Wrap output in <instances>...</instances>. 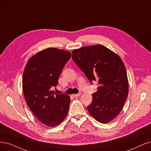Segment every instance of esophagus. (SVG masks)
<instances>
[{
    "mask_svg": "<svg viewBox=\"0 0 151 151\" xmlns=\"http://www.w3.org/2000/svg\"><path fill=\"white\" fill-rule=\"evenodd\" d=\"M81 95V93H78V94H73V96L74 97H78V96H80Z\"/></svg>",
    "mask_w": 151,
    "mask_h": 151,
    "instance_id": "1",
    "label": "esophagus"
}]
</instances>
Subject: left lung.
<instances>
[{
	"label": "left lung",
	"mask_w": 151,
	"mask_h": 151,
	"mask_svg": "<svg viewBox=\"0 0 151 151\" xmlns=\"http://www.w3.org/2000/svg\"><path fill=\"white\" fill-rule=\"evenodd\" d=\"M72 59L91 83L98 81L91 103L87 107L93 118L101 123L115 119L128 95L126 67L119 56L101 45L75 49Z\"/></svg>",
	"instance_id": "left-lung-1"
}]
</instances>
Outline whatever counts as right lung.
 Here are the masks:
<instances>
[{
    "mask_svg": "<svg viewBox=\"0 0 151 151\" xmlns=\"http://www.w3.org/2000/svg\"><path fill=\"white\" fill-rule=\"evenodd\" d=\"M70 58L69 52L48 48L32 56L25 67L22 88L26 103L47 126H58L68 114L70 96L55 94L50 88L57 86L61 71Z\"/></svg>",
    "mask_w": 151,
    "mask_h": 151,
    "instance_id": "add662e5",
    "label": "right lung"
}]
</instances>
